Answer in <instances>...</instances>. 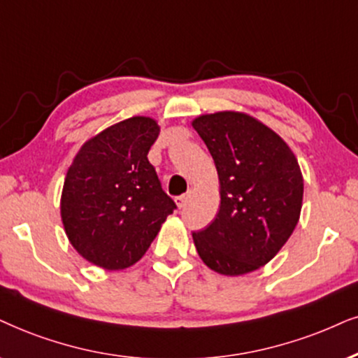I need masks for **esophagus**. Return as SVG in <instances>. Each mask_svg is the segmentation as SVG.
<instances>
[{
  "mask_svg": "<svg viewBox=\"0 0 358 358\" xmlns=\"http://www.w3.org/2000/svg\"><path fill=\"white\" fill-rule=\"evenodd\" d=\"M188 200H189V194H182V196L176 198L175 201H176V205H178V208H185V206H187Z\"/></svg>",
  "mask_w": 358,
  "mask_h": 358,
  "instance_id": "1",
  "label": "esophagus"
}]
</instances>
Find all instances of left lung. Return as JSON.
<instances>
[{
	"instance_id": "1",
	"label": "left lung",
	"mask_w": 358,
	"mask_h": 358,
	"mask_svg": "<svg viewBox=\"0 0 358 358\" xmlns=\"http://www.w3.org/2000/svg\"><path fill=\"white\" fill-rule=\"evenodd\" d=\"M220 178V211L193 233L208 268L241 275L268 264L301 216L304 180L291 148L274 130L243 112L196 117Z\"/></svg>"
}]
</instances>
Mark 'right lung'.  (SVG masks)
Returning a JSON list of instances; mask_svg holds the SVG:
<instances>
[{"label": "right lung", "mask_w": 358, "mask_h": 358, "mask_svg": "<svg viewBox=\"0 0 358 358\" xmlns=\"http://www.w3.org/2000/svg\"><path fill=\"white\" fill-rule=\"evenodd\" d=\"M158 134L150 117H130L87 140L67 170L62 224L74 250L99 268L135 264L176 208L147 158Z\"/></svg>", "instance_id": "right-lung-1"}]
</instances>
